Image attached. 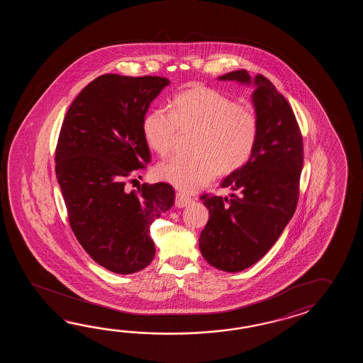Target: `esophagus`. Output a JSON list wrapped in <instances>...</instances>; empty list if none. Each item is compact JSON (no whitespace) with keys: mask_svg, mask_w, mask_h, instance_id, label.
<instances>
[{"mask_svg":"<svg viewBox=\"0 0 363 363\" xmlns=\"http://www.w3.org/2000/svg\"><path fill=\"white\" fill-rule=\"evenodd\" d=\"M191 202H192V199L189 196H185L183 193H177V197H175V206L177 208H185Z\"/></svg>","mask_w":363,"mask_h":363,"instance_id":"obj_1","label":"esophagus"}]
</instances>
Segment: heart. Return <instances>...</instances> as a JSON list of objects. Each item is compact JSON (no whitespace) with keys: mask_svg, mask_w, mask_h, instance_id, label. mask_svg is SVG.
I'll use <instances>...</instances> for the list:
<instances>
[{"mask_svg":"<svg viewBox=\"0 0 363 363\" xmlns=\"http://www.w3.org/2000/svg\"><path fill=\"white\" fill-rule=\"evenodd\" d=\"M180 130H197L192 155H174L160 163L157 177L183 192H196L211 183L219 171L231 174L247 164L255 152L259 122L255 110L214 88L196 85L178 94L172 110L147 114L143 132L147 145L164 157L175 147Z\"/></svg>","mask_w":363,"mask_h":363,"instance_id":"heart-1","label":"heart"}]
</instances>
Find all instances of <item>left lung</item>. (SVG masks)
Instances as JSON below:
<instances>
[{
  "label": "left lung",
  "instance_id": "8db88e82",
  "mask_svg": "<svg viewBox=\"0 0 363 363\" xmlns=\"http://www.w3.org/2000/svg\"><path fill=\"white\" fill-rule=\"evenodd\" d=\"M253 84L252 101L259 122L255 152L244 167L231 172L222 188L231 197L202 194L208 220L199 240L211 266L239 272L258 262L292 219L298 201L303 143L294 110L267 77L252 79L247 69L218 77Z\"/></svg>",
  "mask_w": 363,
  "mask_h": 363
}]
</instances>
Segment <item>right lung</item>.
<instances>
[{
	"mask_svg": "<svg viewBox=\"0 0 363 363\" xmlns=\"http://www.w3.org/2000/svg\"><path fill=\"white\" fill-rule=\"evenodd\" d=\"M169 84L161 77L101 75L77 94L62 124L55 174L71 230L94 262L116 274L153 261L150 224L175 201L167 183L124 188L132 171L150 162L143 124Z\"/></svg>",
	"mask_w": 363,
	"mask_h": 363,
	"instance_id": "right-lung-1",
	"label": "right lung"
}]
</instances>
